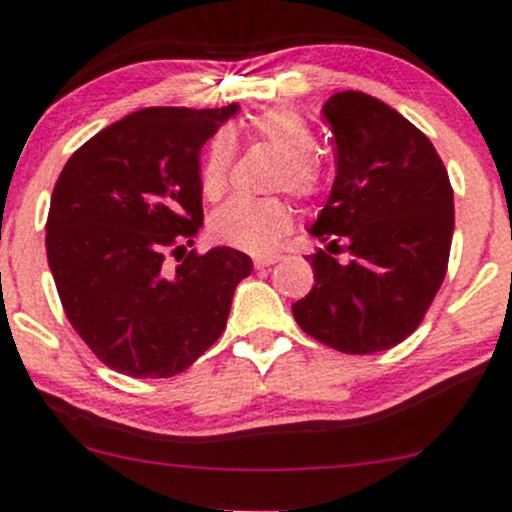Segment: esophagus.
<instances>
[{
  "instance_id": "1",
  "label": "esophagus",
  "mask_w": 512,
  "mask_h": 512,
  "mask_svg": "<svg viewBox=\"0 0 512 512\" xmlns=\"http://www.w3.org/2000/svg\"><path fill=\"white\" fill-rule=\"evenodd\" d=\"M277 262H279L277 255H260V257H255V267L257 269L272 267V265H277Z\"/></svg>"
}]
</instances>
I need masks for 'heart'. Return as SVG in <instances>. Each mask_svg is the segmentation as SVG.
<instances>
[{"label": "heart", "mask_w": 512, "mask_h": 512, "mask_svg": "<svg viewBox=\"0 0 512 512\" xmlns=\"http://www.w3.org/2000/svg\"><path fill=\"white\" fill-rule=\"evenodd\" d=\"M252 138L269 143L282 153V167L277 172V187L308 199L320 189V165L313 157L316 138L303 116L289 109H269L247 121ZM230 160H233V138L218 133L211 140L209 153L201 165V192L206 199L218 201L228 189ZM294 223V211L282 199H230L211 216V235L218 243L238 250L262 252L274 250L286 230Z\"/></svg>", "instance_id": "obj_1"}]
</instances>
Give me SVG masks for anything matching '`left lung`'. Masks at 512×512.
Instances as JSON below:
<instances>
[{"label":"left lung","mask_w":512,"mask_h":512,"mask_svg":"<svg viewBox=\"0 0 512 512\" xmlns=\"http://www.w3.org/2000/svg\"><path fill=\"white\" fill-rule=\"evenodd\" d=\"M338 155L328 201L308 233L313 289L291 306L303 333L347 355H374L413 333L440 291L454 194L440 155L411 121L364 92L323 106ZM345 242L353 260L329 252Z\"/></svg>","instance_id":"left-lung-1"}]
</instances>
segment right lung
Segmentation results:
<instances>
[{
  "mask_svg": "<svg viewBox=\"0 0 512 512\" xmlns=\"http://www.w3.org/2000/svg\"><path fill=\"white\" fill-rule=\"evenodd\" d=\"M238 111L140 109L89 138L55 182L48 267L72 328L116 372L167 379L226 330L252 260L233 247L183 252L204 223L201 148Z\"/></svg>",
  "mask_w": 512,
  "mask_h": 512,
  "instance_id": "add662e5",
  "label": "right lung"
}]
</instances>
